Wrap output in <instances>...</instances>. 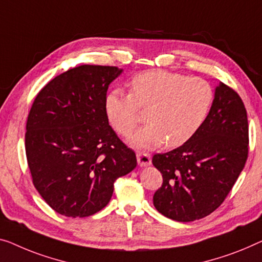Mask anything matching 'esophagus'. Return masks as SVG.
I'll use <instances>...</instances> for the list:
<instances>
[{"label": "esophagus", "mask_w": 262, "mask_h": 262, "mask_svg": "<svg viewBox=\"0 0 262 262\" xmlns=\"http://www.w3.org/2000/svg\"><path fill=\"white\" fill-rule=\"evenodd\" d=\"M136 158H138V163L141 167L149 166L151 163L150 154H148V153H138L136 154Z\"/></svg>", "instance_id": "1"}]
</instances>
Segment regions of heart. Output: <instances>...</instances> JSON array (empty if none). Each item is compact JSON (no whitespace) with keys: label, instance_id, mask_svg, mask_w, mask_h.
I'll list each match as a JSON object with an SVG mask.
<instances>
[{"label":"heart","instance_id":"heart-1","mask_svg":"<svg viewBox=\"0 0 262 262\" xmlns=\"http://www.w3.org/2000/svg\"><path fill=\"white\" fill-rule=\"evenodd\" d=\"M132 93L116 88L104 99L109 122L126 135L138 126L141 110L148 109L147 122L132 135L139 148L180 147L193 138L209 114L214 91L208 81L162 69L146 70L133 77Z\"/></svg>","mask_w":262,"mask_h":262}]
</instances>
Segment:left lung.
I'll return each mask as SVG.
<instances>
[{"mask_svg": "<svg viewBox=\"0 0 262 262\" xmlns=\"http://www.w3.org/2000/svg\"><path fill=\"white\" fill-rule=\"evenodd\" d=\"M247 158V112L239 94L221 82L208 116L193 138L153 156L163 178L153 196L155 208L180 222L209 215L231 192Z\"/></svg>", "mask_w": 262, "mask_h": 262, "instance_id": "obj_1", "label": "left lung"}]
</instances>
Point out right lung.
I'll list each match as a JSON object with an SVG mask.
<instances>
[{
    "label": "right lung",
    "instance_id": "right-lung-1",
    "mask_svg": "<svg viewBox=\"0 0 262 262\" xmlns=\"http://www.w3.org/2000/svg\"><path fill=\"white\" fill-rule=\"evenodd\" d=\"M122 73L83 64L48 82L35 97L26 126L31 179L58 214L91 216L111 200L114 182L136 167V155L109 126V84Z\"/></svg>",
    "mask_w": 262,
    "mask_h": 262
}]
</instances>
